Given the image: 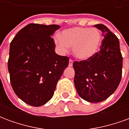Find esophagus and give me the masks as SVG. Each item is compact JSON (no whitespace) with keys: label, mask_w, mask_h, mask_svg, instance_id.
<instances>
[{"label":"esophagus","mask_w":129,"mask_h":129,"mask_svg":"<svg viewBox=\"0 0 129 129\" xmlns=\"http://www.w3.org/2000/svg\"><path fill=\"white\" fill-rule=\"evenodd\" d=\"M73 61L72 60V59H70V60H69V64H68V66H69L70 67H71V66H73Z\"/></svg>","instance_id":"34e87169"}]
</instances>
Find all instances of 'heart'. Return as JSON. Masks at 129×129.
Here are the masks:
<instances>
[{
    "label": "heart",
    "instance_id": "b5f03b06",
    "mask_svg": "<svg viewBox=\"0 0 129 129\" xmlns=\"http://www.w3.org/2000/svg\"><path fill=\"white\" fill-rule=\"evenodd\" d=\"M102 41L101 32L95 27H72L63 30L61 37L54 38L60 53H66L68 47H71L73 55L80 60H87L94 56L100 50Z\"/></svg>",
    "mask_w": 129,
    "mask_h": 129
}]
</instances>
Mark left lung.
<instances>
[{
  "instance_id": "obj_1",
  "label": "left lung",
  "mask_w": 129,
  "mask_h": 129,
  "mask_svg": "<svg viewBox=\"0 0 129 129\" xmlns=\"http://www.w3.org/2000/svg\"><path fill=\"white\" fill-rule=\"evenodd\" d=\"M102 32L100 50L90 59L75 61L74 84L77 92L88 102L106 100L118 87L122 78V56L117 37L102 24L94 25Z\"/></svg>"
}]
</instances>
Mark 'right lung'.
Segmentation results:
<instances>
[{
  "mask_svg": "<svg viewBox=\"0 0 129 129\" xmlns=\"http://www.w3.org/2000/svg\"><path fill=\"white\" fill-rule=\"evenodd\" d=\"M59 28L57 25L29 24L10 43V82L16 95L30 106H41L51 100L68 66L69 58L55 52L51 38Z\"/></svg>",
  "mask_w": 129,
  "mask_h": 129,
  "instance_id": "1",
  "label": "right lung"
}]
</instances>
